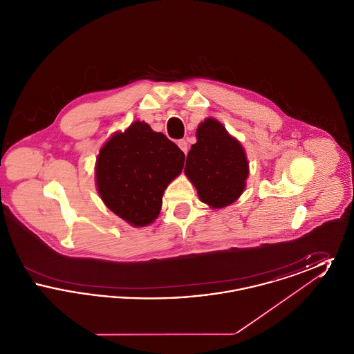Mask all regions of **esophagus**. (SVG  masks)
Returning a JSON list of instances; mask_svg holds the SVG:
<instances>
[{"label":"esophagus","instance_id":"34e87169","mask_svg":"<svg viewBox=\"0 0 354 354\" xmlns=\"http://www.w3.org/2000/svg\"><path fill=\"white\" fill-rule=\"evenodd\" d=\"M178 146H179V149L182 150V151L187 153L188 152V143L185 142V139H180V140H178Z\"/></svg>","mask_w":354,"mask_h":354}]
</instances>
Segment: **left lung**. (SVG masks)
I'll list each match as a JSON object with an SVG mask.
<instances>
[{
    "label": "left lung",
    "instance_id": "8db88e82",
    "mask_svg": "<svg viewBox=\"0 0 354 354\" xmlns=\"http://www.w3.org/2000/svg\"><path fill=\"white\" fill-rule=\"evenodd\" d=\"M198 142L187 155L185 172L201 201L223 208L243 194L248 160L241 145L215 119H205L196 130Z\"/></svg>",
    "mask_w": 354,
    "mask_h": 354
}]
</instances>
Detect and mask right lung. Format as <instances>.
I'll use <instances>...</instances> for the list:
<instances>
[{
	"label": "right lung",
	"instance_id": "1",
	"mask_svg": "<svg viewBox=\"0 0 354 354\" xmlns=\"http://www.w3.org/2000/svg\"><path fill=\"white\" fill-rule=\"evenodd\" d=\"M185 152L145 122H134L111 136L97 159V187L102 201L135 227L158 218L165 189L185 166Z\"/></svg>",
	"mask_w": 354,
	"mask_h": 354
}]
</instances>
